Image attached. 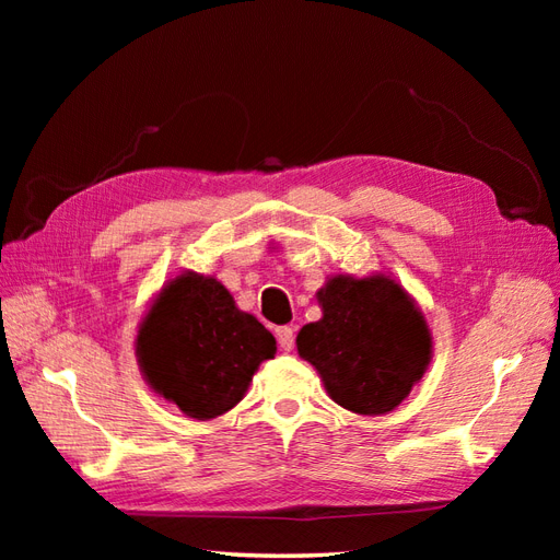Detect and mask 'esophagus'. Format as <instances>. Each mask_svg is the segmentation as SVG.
Listing matches in <instances>:
<instances>
[{
  "label": "esophagus",
  "instance_id": "esophagus-1",
  "mask_svg": "<svg viewBox=\"0 0 560 560\" xmlns=\"http://www.w3.org/2000/svg\"><path fill=\"white\" fill-rule=\"evenodd\" d=\"M278 343L284 352H290L294 348V329L292 327H280L278 331Z\"/></svg>",
  "mask_w": 560,
  "mask_h": 560
}]
</instances>
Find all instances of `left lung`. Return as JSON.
Listing matches in <instances>:
<instances>
[{
	"mask_svg": "<svg viewBox=\"0 0 560 560\" xmlns=\"http://www.w3.org/2000/svg\"><path fill=\"white\" fill-rule=\"evenodd\" d=\"M322 317L296 336L327 395L360 416H383L409 397L432 360V334L416 299L385 273L331 276L317 292Z\"/></svg>",
	"mask_w": 560,
	"mask_h": 560,
	"instance_id": "1",
	"label": "left lung"
}]
</instances>
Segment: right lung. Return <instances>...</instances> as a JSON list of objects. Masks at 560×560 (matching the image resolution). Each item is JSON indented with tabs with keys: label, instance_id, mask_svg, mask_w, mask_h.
<instances>
[{
	"label": "right lung",
	"instance_id": "1",
	"mask_svg": "<svg viewBox=\"0 0 560 560\" xmlns=\"http://www.w3.org/2000/svg\"><path fill=\"white\" fill-rule=\"evenodd\" d=\"M276 350L273 334L222 282L194 270L163 284L135 338L147 385L194 420L231 411Z\"/></svg>",
	"mask_w": 560,
	"mask_h": 560
}]
</instances>
